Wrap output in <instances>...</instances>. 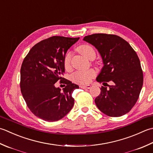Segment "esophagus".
<instances>
[{
    "instance_id": "1",
    "label": "esophagus",
    "mask_w": 153,
    "mask_h": 153,
    "mask_svg": "<svg viewBox=\"0 0 153 153\" xmlns=\"http://www.w3.org/2000/svg\"><path fill=\"white\" fill-rule=\"evenodd\" d=\"M80 88L82 89H90L91 88V85H81Z\"/></svg>"
}]
</instances>
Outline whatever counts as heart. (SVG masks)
Wrapping results in <instances>:
<instances>
[{
    "label": "heart",
    "mask_w": 153,
    "mask_h": 153,
    "mask_svg": "<svg viewBox=\"0 0 153 153\" xmlns=\"http://www.w3.org/2000/svg\"><path fill=\"white\" fill-rule=\"evenodd\" d=\"M77 50L80 53L84 56L86 58L90 59V60L94 59L95 58V56H96L94 48L90 45H81L77 48ZM71 59V53L70 52H68L65 54L64 59V65L66 70L70 68ZM95 75H96V72L94 70H89L86 71H77L71 76V79L75 83L82 85H85L91 82V79L94 78Z\"/></svg>",
    "instance_id": "obj_1"
}]
</instances>
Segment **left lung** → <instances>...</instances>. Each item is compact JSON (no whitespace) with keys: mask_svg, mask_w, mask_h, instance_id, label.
<instances>
[{"mask_svg":"<svg viewBox=\"0 0 153 153\" xmlns=\"http://www.w3.org/2000/svg\"><path fill=\"white\" fill-rule=\"evenodd\" d=\"M83 40L96 48L103 59V67L96 80L113 83L108 88L101 87L95 100L98 109L114 117L126 114L135 105L143 84V70L135 51L114 34H94Z\"/></svg>","mask_w":153,"mask_h":153,"instance_id":"left-lung-1","label":"left lung"}]
</instances>
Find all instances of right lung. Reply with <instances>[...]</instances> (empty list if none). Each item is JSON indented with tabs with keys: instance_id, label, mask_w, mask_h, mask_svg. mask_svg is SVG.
Here are the masks:
<instances>
[{
	"instance_id": "obj_1",
	"label": "right lung",
	"mask_w": 153,
	"mask_h": 153,
	"mask_svg": "<svg viewBox=\"0 0 153 153\" xmlns=\"http://www.w3.org/2000/svg\"><path fill=\"white\" fill-rule=\"evenodd\" d=\"M79 39L58 36L45 39L34 45L24 59L20 90L31 112L44 121H58L74 106L71 94L79 86L62 76L65 53ZM59 80L67 85L63 92L55 87Z\"/></svg>"
}]
</instances>
